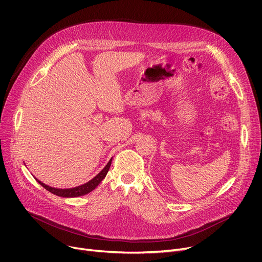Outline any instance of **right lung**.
Masks as SVG:
<instances>
[{
  "instance_id": "obj_1",
  "label": "right lung",
  "mask_w": 262,
  "mask_h": 262,
  "mask_svg": "<svg viewBox=\"0 0 262 262\" xmlns=\"http://www.w3.org/2000/svg\"><path fill=\"white\" fill-rule=\"evenodd\" d=\"M112 160H113V158L108 161V163L106 164L105 168L98 175L94 176L91 181H89L86 184H82L80 186L74 187V188H69V189L53 188V187H50V186L43 184L42 182H40L39 180H37V178H36V181L41 186H42L45 189H47L48 191L51 192V193H53L55 195H58V196H61V198H77V196H82V195L90 193L92 190H94L96 187L100 185V183L104 180L105 176L107 175V173L109 171L110 164H112Z\"/></svg>"
}]
</instances>
